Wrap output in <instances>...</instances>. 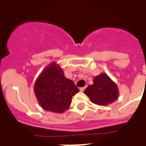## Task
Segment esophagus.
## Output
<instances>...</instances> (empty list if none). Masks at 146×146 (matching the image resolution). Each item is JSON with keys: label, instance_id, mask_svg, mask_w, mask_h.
Instances as JSON below:
<instances>
[{"label": "esophagus", "instance_id": "obj_1", "mask_svg": "<svg viewBox=\"0 0 146 146\" xmlns=\"http://www.w3.org/2000/svg\"><path fill=\"white\" fill-rule=\"evenodd\" d=\"M84 89H85V87H83V88H80L79 90H80L81 92H83L84 90Z\"/></svg>", "mask_w": 146, "mask_h": 146}]
</instances>
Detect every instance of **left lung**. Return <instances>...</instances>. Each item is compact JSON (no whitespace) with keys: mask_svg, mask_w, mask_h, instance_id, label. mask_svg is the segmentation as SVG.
Here are the masks:
<instances>
[{"mask_svg":"<svg viewBox=\"0 0 146 146\" xmlns=\"http://www.w3.org/2000/svg\"><path fill=\"white\" fill-rule=\"evenodd\" d=\"M84 93L90 98V101L98 105H107L118 99L119 90L116 83L105 73L97 76Z\"/></svg>","mask_w":146,"mask_h":146,"instance_id":"obj_1","label":"left lung"}]
</instances>
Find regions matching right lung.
<instances>
[{"mask_svg":"<svg viewBox=\"0 0 146 146\" xmlns=\"http://www.w3.org/2000/svg\"><path fill=\"white\" fill-rule=\"evenodd\" d=\"M34 91L44 110L61 113L69 108L72 97L79 90L73 81L64 76L59 65L52 62L38 77Z\"/></svg>","mask_w":146,"mask_h":146,"instance_id":"obj_1","label":"right lung"}]
</instances>
